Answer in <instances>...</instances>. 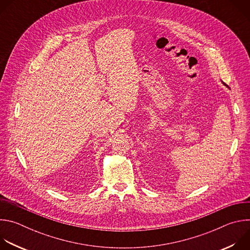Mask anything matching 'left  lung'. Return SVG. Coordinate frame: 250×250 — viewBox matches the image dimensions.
<instances>
[{"instance_id": "left-lung-1", "label": "left lung", "mask_w": 250, "mask_h": 250, "mask_svg": "<svg viewBox=\"0 0 250 250\" xmlns=\"http://www.w3.org/2000/svg\"><path fill=\"white\" fill-rule=\"evenodd\" d=\"M223 84H224V85H226V84H225V83H224V82H223ZM226 86H227V87H229V86H228V85H226Z\"/></svg>"}]
</instances>
